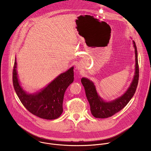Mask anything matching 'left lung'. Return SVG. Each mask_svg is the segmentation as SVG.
<instances>
[{
  "mask_svg": "<svg viewBox=\"0 0 151 151\" xmlns=\"http://www.w3.org/2000/svg\"><path fill=\"white\" fill-rule=\"evenodd\" d=\"M133 44L136 54L135 75L130 87L124 95L118 99L110 102L104 101L98 95L93 82L87 78H82L81 79L86 96L90 105L91 114L95 118H106L112 116L122 110L133 97L137 87L139 77L137 51L134 41H133Z\"/></svg>",
  "mask_w": 151,
  "mask_h": 151,
  "instance_id": "left-lung-1",
  "label": "left lung"
}]
</instances>
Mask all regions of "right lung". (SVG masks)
I'll return each instance as SVG.
<instances>
[{"label":"right lung","mask_w":151,"mask_h":151,"mask_svg":"<svg viewBox=\"0 0 151 151\" xmlns=\"http://www.w3.org/2000/svg\"><path fill=\"white\" fill-rule=\"evenodd\" d=\"M17 63L14 62L12 82L14 90L19 100L31 114L40 118L54 119L63 112L64 93L73 82V67L63 73L47 87L35 94H27L19 85L17 73Z\"/></svg>","instance_id":"obj_1"}]
</instances>
